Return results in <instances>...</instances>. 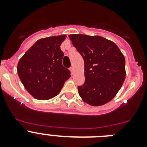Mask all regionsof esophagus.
Masks as SVG:
<instances>
[{
  "label": "esophagus",
  "mask_w": 147,
  "mask_h": 147,
  "mask_svg": "<svg viewBox=\"0 0 147 147\" xmlns=\"http://www.w3.org/2000/svg\"><path fill=\"white\" fill-rule=\"evenodd\" d=\"M70 71H71V74H74V67H73V66H71V67H70Z\"/></svg>",
  "instance_id": "esophagus-1"
}]
</instances>
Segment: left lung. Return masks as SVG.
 I'll use <instances>...</instances> for the list:
<instances>
[{
	"mask_svg": "<svg viewBox=\"0 0 147 147\" xmlns=\"http://www.w3.org/2000/svg\"><path fill=\"white\" fill-rule=\"evenodd\" d=\"M69 38L85 62V81L78 87L82 99L101 106L113 99L125 80V58L113 41L100 36L70 34Z\"/></svg>",
	"mask_w": 147,
	"mask_h": 147,
	"instance_id": "8db88e82",
	"label": "left lung"
}]
</instances>
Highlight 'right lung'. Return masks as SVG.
Returning a JSON list of instances; mask_svg holds the SVG:
<instances>
[{"mask_svg":"<svg viewBox=\"0 0 147 147\" xmlns=\"http://www.w3.org/2000/svg\"><path fill=\"white\" fill-rule=\"evenodd\" d=\"M65 34L40 39L20 59L18 74L27 91L34 98L49 100L59 93L71 77L62 64L64 54L60 49Z\"/></svg>","mask_w":147,"mask_h":147,"instance_id":"obj_1","label":"right lung"}]
</instances>
